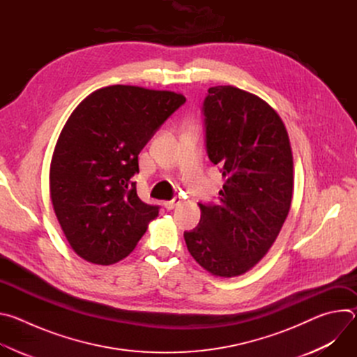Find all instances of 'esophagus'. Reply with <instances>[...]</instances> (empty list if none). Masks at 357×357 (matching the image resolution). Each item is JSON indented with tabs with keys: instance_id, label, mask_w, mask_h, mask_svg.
Here are the masks:
<instances>
[{
	"instance_id": "1",
	"label": "esophagus",
	"mask_w": 357,
	"mask_h": 357,
	"mask_svg": "<svg viewBox=\"0 0 357 357\" xmlns=\"http://www.w3.org/2000/svg\"><path fill=\"white\" fill-rule=\"evenodd\" d=\"M181 196H175L174 199H171V200H168V202H165L164 203V206H165V209L167 211H172V209H175L176 206H179L181 205Z\"/></svg>"
}]
</instances>
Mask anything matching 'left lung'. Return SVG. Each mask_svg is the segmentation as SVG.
Listing matches in <instances>:
<instances>
[{
	"label": "left lung",
	"mask_w": 357,
	"mask_h": 357,
	"mask_svg": "<svg viewBox=\"0 0 357 357\" xmlns=\"http://www.w3.org/2000/svg\"><path fill=\"white\" fill-rule=\"evenodd\" d=\"M209 160L225 176L218 205L199 203V225L183 233L190 256L219 277L256 266L291 208L292 152L280 116L233 86L208 90L202 105Z\"/></svg>",
	"instance_id": "1"
}]
</instances>
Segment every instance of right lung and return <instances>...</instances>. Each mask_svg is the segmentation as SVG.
I'll return each mask as SVG.
<instances>
[{
	"mask_svg": "<svg viewBox=\"0 0 357 357\" xmlns=\"http://www.w3.org/2000/svg\"><path fill=\"white\" fill-rule=\"evenodd\" d=\"M182 94L109 86L87 96L65 124L50 162V199L79 256L109 266L127 257L160 206L146 205L132 176L138 154L185 103Z\"/></svg>",
	"mask_w": 357,
	"mask_h": 357,
	"instance_id": "right-lung-1",
	"label": "right lung"
}]
</instances>
